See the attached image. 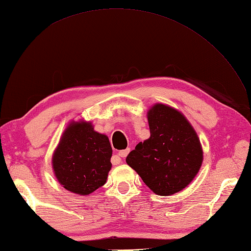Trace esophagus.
Returning a JSON list of instances; mask_svg holds the SVG:
<instances>
[{"mask_svg":"<svg viewBox=\"0 0 251 251\" xmlns=\"http://www.w3.org/2000/svg\"><path fill=\"white\" fill-rule=\"evenodd\" d=\"M129 151H130L129 149H125V150H122V151H120V152H119V156L124 158V157H126L127 155H128Z\"/></svg>","mask_w":251,"mask_h":251,"instance_id":"1","label":"esophagus"}]
</instances>
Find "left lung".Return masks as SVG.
<instances>
[{
    "label": "left lung",
    "instance_id": "obj_1",
    "mask_svg": "<svg viewBox=\"0 0 251 251\" xmlns=\"http://www.w3.org/2000/svg\"><path fill=\"white\" fill-rule=\"evenodd\" d=\"M148 121L150 138L138 143L126 163L155 194H175L194 179L201 166L199 137L185 117L168 105H153Z\"/></svg>",
    "mask_w": 251,
    "mask_h": 251
}]
</instances>
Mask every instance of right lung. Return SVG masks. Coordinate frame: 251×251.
I'll return each mask as SVG.
<instances>
[{
  "mask_svg": "<svg viewBox=\"0 0 251 251\" xmlns=\"http://www.w3.org/2000/svg\"><path fill=\"white\" fill-rule=\"evenodd\" d=\"M109 138L95 131L90 123H71L52 156L56 178L68 191L79 195L102 186L112 164Z\"/></svg>",
  "mask_w": 251,
  "mask_h": 251,
  "instance_id": "obj_1",
  "label": "right lung"
}]
</instances>
